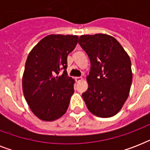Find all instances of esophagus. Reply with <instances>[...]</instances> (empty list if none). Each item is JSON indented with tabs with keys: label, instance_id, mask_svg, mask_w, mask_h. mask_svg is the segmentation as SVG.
I'll use <instances>...</instances> for the list:
<instances>
[{
	"label": "esophagus",
	"instance_id": "1",
	"mask_svg": "<svg viewBox=\"0 0 150 150\" xmlns=\"http://www.w3.org/2000/svg\"><path fill=\"white\" fill-rule=\"evenodd\" d=\"M75 82H81V81H82L83 79H82V77H75Z\"/></svg>",
	"mask_w": 150,
	"mask_h": 150
}]
</instances>
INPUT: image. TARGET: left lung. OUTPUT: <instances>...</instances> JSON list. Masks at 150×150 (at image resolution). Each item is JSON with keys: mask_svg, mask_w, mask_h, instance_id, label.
Returning a JSON list of instances; mask_svg holds the SVG:
<instances>
[{"mask_svg": "<svg viewBox=\"0 0 150 150\" xmlns=\"http://www.w3.org/2000/svg\"><path fill=\"white\" fill-rule=\"evenodd\" d=\"M79 43L91 64L82 98L92 114L110 117L128 99L132 82L130 57L122 46L107 34L82 35Z\"/></svg>", "mask_w": 150, "mask_h": 150, "instance_id": "1", "label": "left lung"}]
</instances>
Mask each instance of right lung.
I'll use <instances>...</instances> for the list:
<instances>
[{
    "label": "right lung",
    "instance_id": "right-lung-1",
    "mask_svg": "<svg viewBox=\"0 0 150 150\" xmlns=\"http://www.w3.org/2000/svg\"><path fill=\"white\" fill-rule=\"evenodd\" d=\"M78 39L74 35L51 34L42 39L28 55L22 89L33 113L42 121H55L68 110L75 80L68 76L67 57Z\"/></svg>",
    "mask_w": 150,
    "mask_h": 150
}]
</instances>
